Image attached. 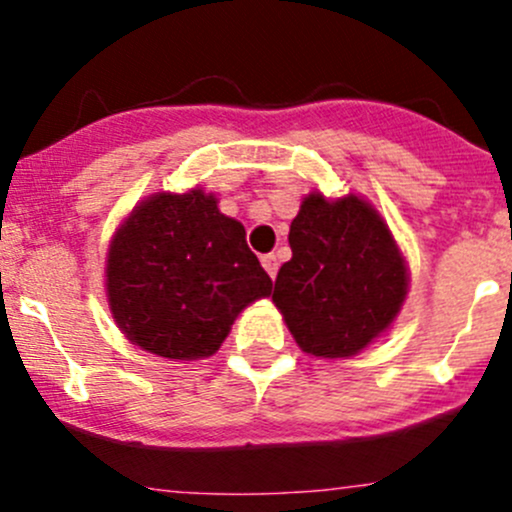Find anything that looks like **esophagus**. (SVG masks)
Instances as JSON below:
<instances>
[{"label":"esophagus","mask_w":512,"mask_h":512,"mask_svg":"<svg viewBox=\"0 0 512 512\" xmlns=\"http://www.w3.org/2000/svg\"><path fill=\"white\" fill-rule=\"evenodd\" d=\"M262 267H265L267 275H270L272 280H275L277 270H280V260H277L275 252H270V255H262Z\"/></svg>","instance_id":"obj_1"}]
</instances>
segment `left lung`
Returning a JSON list of instances; mask_svg holds the SVG:
<instances>
[{"mask_svg":"<svg viewBox=\"0 0 512 512\" xmlns=\"http://www.w3.org/2000/svg\"><path fill=\"white\" fill-rule=\"evenodd\" d=\"M292 260L277 272L275 299L307 354L352 356L399 314L406 265L384 220L364 200L304 198L289 227Z\"/></svg>","mask_w":512,"mask_h":512,"instance_id":"8db88e82","label":"left lung"}]
</instances>
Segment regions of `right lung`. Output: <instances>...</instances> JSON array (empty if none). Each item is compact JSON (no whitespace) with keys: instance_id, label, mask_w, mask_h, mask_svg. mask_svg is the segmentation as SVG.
Masks as SVG:
<instances>
[{"instance_id":"right-lung-1","label":"right lung","mask_w":512,"mask_h":512,"mask_svg":"<svg viewBox=\"0 0 512 512\" xmlns=\"http://www.w3.org/2000/svg\"><path fill=\"white\" fill-rule=\"evenodd\" d=\"M106 289L113 319L133 344L165 359L220 349L232 319L272 292L247 247L245 227L213 195L160 193L138 205L113 237Z\"/></svg>"}]
</instances>
